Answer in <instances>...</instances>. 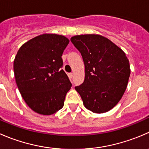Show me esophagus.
Masks as SVG:
<instances>
[{
	"mask_svg": "<svg viewBox=\"0 0 149 149\" xmlns=\"http://www.w3.org/2000/svg\"><path fill=\"white\" fill-rule=\"evenodd\" d=\"M68 77H69V79H73V73H68Z\"/></svg>",
	"mask_w": 149,
	"mask_h": 149,
	"instance_id": "34e87169",
	"label": "esophagus"
}]
</instances>
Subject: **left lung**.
Segmentation results:
<instances>
[{
  "mask_svg": "<svg viewBox=\"0 0 149 149\" xmlns=\"http://www.w3.org/2000/svg\"><path fill=\"white\" fill-rule=\"evenodd\" d=\"M70 41L84 63V81L75 87L83 104L93 113L110 111L119 102L127 86L130 68L126 54L100 35H79Z\"/></svg>",
  "mask_w": 149,
  "mask_h": 149,
  "instance_id": "1",
  "label": "left lung"
}]
</instances>
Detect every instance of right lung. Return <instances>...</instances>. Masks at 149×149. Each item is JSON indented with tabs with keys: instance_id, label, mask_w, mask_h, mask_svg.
I'll return each instance as SVG.
<instances>
[{
	"instance_id": "right-lung-1",
	"label": "right lung",
	"mask_w": 149,
	"mask_h": 149,
	"mask_svg": "<svg viewBox=\"0 0 149 149\" xmlns=\"http://www.w3.org/2000/svg\"><path fill=\"white\" fill-rule=\"evenodd\" d=\"M69 44L64 36L40 35L24 43L14 61L16 83L27 105L36 113L52 115L64 105L71 83L61 68Z\"/></svg>"
}]
</instances>
